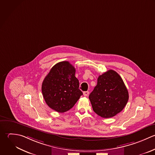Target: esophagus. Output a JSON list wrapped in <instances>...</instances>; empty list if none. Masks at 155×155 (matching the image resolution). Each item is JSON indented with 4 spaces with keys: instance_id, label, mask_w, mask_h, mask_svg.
<instances>
[{
    "instance_id": "1",
    "label": "esophagus",
    "mask_w": 155,
    "mask_h": 155,
    "mask_svg": "<svg viewBox=\"0 0 155 155\" xmlns=\"http://www.w3.org/2000/svg\"><path fill=\"white\" fill-rule=\"evenodd\" d=\"M89 94V91H85V92H83V95H84V96H85V97L88 96Z\"/></svg>"
}]
</instances>
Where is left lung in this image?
<instances>
[{
	"label": "left lung",
	"instance_id": "obj_1",
	"mask_svg": "<svg viewBox=\"0 0 155 155\" xmlns=\"http://www.w3.org/2000/svg\"><path fill=\"white\" fill-rule=\"evenodd\" d=\"M89 98L94 111L102 118H109L123 110L127 103L129 92L120 75L109 70L98 77Z\"/></svg>",
	"mask_w": 155,
	"mask_h": 155
}]
</instances>
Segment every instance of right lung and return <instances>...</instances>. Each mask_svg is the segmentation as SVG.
<instances>
[{
	"instance_id": "right-lung-1",
	"label": "right lung",
	"mask_w": 155,
	"mask_h": 155,
	"mask_svg": "<svg viewBox=\"0 0 155 155\" xmlns=\"http://www.w3.org/2000/svg\"><path fill=\"white\" fill-rule=\"evenodd\" d=\"M75 74V69L69 61H61L51 68L42 83L46 103L57 112L70 110L83 95Z\"/></svg>"
}]
</instances>
